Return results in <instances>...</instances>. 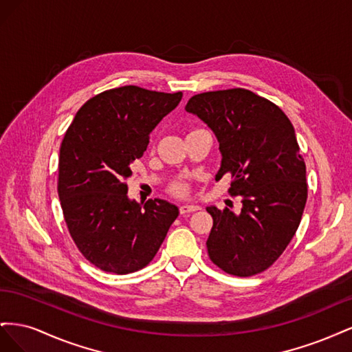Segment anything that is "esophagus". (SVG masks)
<instances>
[{
	"label": "esophagus",
	"instance_id": "obj_1",
	"mask_svg": "<svg viewBox=\"0 0 352 352\" xmlns=\"http://www.w3.org/2000/svg\"><path fill=\"white\" fill-rule=\"evenodd\" d=\"M180 214H188V212H194V211H198L199 210V206H189V204H185V206H180Z\"/></svg>",
	"mask_w": 352,
	"mask_h": 352
}]
</instances>
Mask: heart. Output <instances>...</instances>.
I'll return each instance as SVG.
<instances>
[{"label": "heart", "mask_w": 352, "mask_h": 352, "mask_svg": "<svg viewBox=\"0 0 352 352\" xmlns=\"http://www.w3.org/2000/svg\"><path fill=\"white\" fill-rule=\"evenodd\" d=\"M172 190H173V192H175L176 195H179V197H185V195L188 194V186H186V184H184V182H176V184L172 186Z\"/></svg>", "instance_id": "1"}]
</instances>
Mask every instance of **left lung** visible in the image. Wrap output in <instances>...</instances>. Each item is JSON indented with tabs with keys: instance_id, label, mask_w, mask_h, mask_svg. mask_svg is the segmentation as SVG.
Instances as JSON below:
<instances>
[{
	"instance_id": "8db88e82",
	"label": "left lung",
	"mask_w": 352,
	"mask_h": 352,
	"mask_svg": "<svg viewBox=\"0 0 352 352\" xmlns=\"http://www.w3.org/2000/svg\"><path fill=\"white\" fill-rule=\"evenodd\" d=\"M185 110L214 132L221 153L216 179L232 175L239 214L207 207L210 260L239 278L267 270L294 238L307 202L305 163L291 120L260 95L233 88L194 95Z\"/></svg>"
}]
</instances>
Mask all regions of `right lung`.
I'll return each mask as SVG.
<instances>
[{
  "label": "right lung",
  "mask_w": 352,
  "mask_h": 352,
  "mask_svg": "<svg viewBox=\"0 0 352 352\" xmlns=\"http://www.w3.org/2000/svg\"><path fill=\"white\" fill-rule=\"evenodd\" d=\"M182 100L133 85L104 91L85 102L60 146L58 198L72 239L102 272L127 274L155 257L179 208L164 199L127 198L131 164L150 133Z\"/></svg>",
  "instance_id": "right-lung-1"
}]
</instances>
